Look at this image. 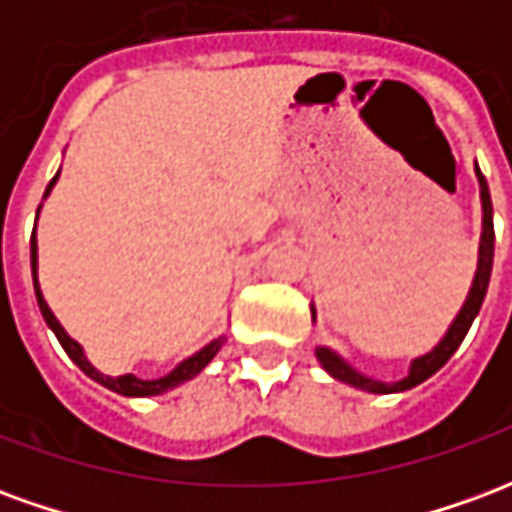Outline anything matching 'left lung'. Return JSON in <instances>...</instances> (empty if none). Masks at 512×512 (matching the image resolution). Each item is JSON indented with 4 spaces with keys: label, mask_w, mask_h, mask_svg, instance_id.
<instances>
[{
    "label": "left lung",
    "mask_w": 512,
    "mask_h": 512,
    "mask_svg": "<svg viewBox=\"0 0 512 512\" xmlns=\"http://www.w3.org/2000/svg\"><path fill=\"white\" fill-rule=\"evenodd\" d=\"M474 175H477V183H480V202H483V233H480V249H477V271H474L472 279V288L466 293V301H463V307L458 310V315L452 318L450 329L444 332L439 343L430 348L428 354L417 356V359H411V365H408V373L400 381H392V384H386V381H378L373 376H365V373H359L351 362H345L343 356L332 351V348H326V345H318L315 348V356H318V362L321 367L337 381H343L348 386H356V389H362V392H373V395H392V392H406V389H414L422 381H428L433 373H439L441 367L447 365V359H450L455 351H458V345L463 343V337L469 332V326L477 318V312L483 307L485 299V290H488V279H491V266H494V208H491V194H488V183H485L483 172L480 167H474ZM312 310V323H315V304L310 307Z\"/></svg>",
    "instance_id": "left-lung-1"
}]
</instances>
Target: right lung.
Listing matches in <instances>:
<instances>
[{
    "label": "right lung",
    "mask_w": 512,
    "mask_h": 512,
    "mask_svg": "<svg viewBox=\"0 0 512 512\" xmlns=\"http://www.w3.org/2000/svg\"><path fill=\"white\" fill-rule=\"evenodd\" d=\"M57 180H60V172H57V175L51 178L49 186H46L43 200L49 197ZM40 208H43V205H40ZM40 208H38V216H40ZM35 227H38V222H35ZM29 252H32V279H35V296H38V307L40 312H43V321L49 323V329L57 334V340H60V345L65 348V354L71 356L73 362L79 365V370H82L84 376H90L93 381L106 386V389L117 392V395H126V397L164 395V392H169V389H175V386L186 384V381H191L194 376H200L202 370L208 367V362H211L213 356L222 351V345L227 343V334H219L216 340H211L208 345H202L197 354L186 356L183 362H178V365L169 370L167 376H161V378H139L134 376V373H126V376H106V373H101V370L87 359L82 345L76 343L71 334L62 329V323L57 321V315L51 312V307L46 304V299H43V290H40V282H38V238H35V233H32V241H29Z\"/></svg>",
    "instance_id": "add662e5"
}]
</instances>
